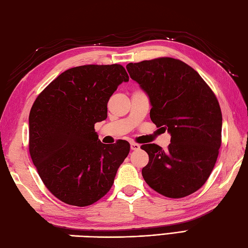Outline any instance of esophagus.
I'll return each instance as SVG.
<instances>
[{
  "instance_id": "34e87169",
  "label": "esophagus",
  "mask_w": 248,
  "mask_h": 248,
  "mask_svg": "<svg viewBox=\"0 0 248 248\" xmlns=\"http://www.w3.org/2000/svg\"><path fill=\"white\" fill-rule=\"evenodd\" d=\"M130 149H132V150H139L140 146L136 142H130Z\"/></svg>"
}]
</instances>
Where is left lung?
I'll return each mask as SVG.
<instances>
[{"label":"left lung","mask_w":248,"mask_h":248,"mask_svg":"<svg viewBox=\"0 0 248 248\" xmlns=\"http://www.w3.org/2000/svg\"><path fill=\"white\" fill-rule=\"evenodd\" d=\"M147 93L150 118L170 134L166 150L142 144L149 163L142 177L164 197L185 198L202 186L216 164L221 146L220 106L200 74L179 59L161 57L126 66Z\"/></svg>","instance_id":"obj_1"}]
</instances>
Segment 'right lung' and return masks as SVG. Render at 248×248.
Instances as JSON below:
<instances>
[{
	"mask_svg": "<svg viewBox=\"0 0 248 248\" xmlns=\"http://www.w3.org/2000/svg\"><path fill=\"white\" fill-rule=\"evenodd\" d=\"M129 80L121 64L68 69L36 97L29 115V152L42 181L62 202L84 207L109 192L129 143L105 144L95 124L107 104Z\"/></svg>",
	"mask_w": 248,
	"mask_h": 248,
	"instance_id": "right-lung-1",
	"label": "right lung"
}]
</instances>
